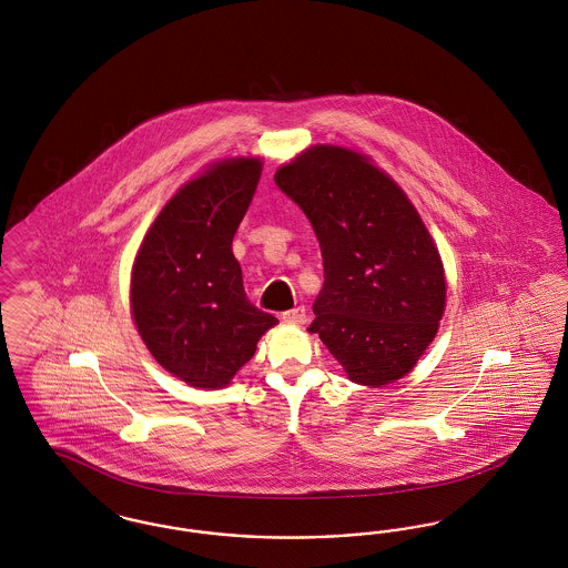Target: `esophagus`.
Returning <instances> with one entry per match:
<instances>
[{"label": "esophagus", "instance_id": "34e87169", "mask_svg": "<svg viewBox=\"0 0 568 568\" xmlns=\"http://www.w3.org/2000/svg\"><path fill=\"white\" fill-rule=\"evenodd\" d=\"M283 320L290 322V324H306V308L304 306H296L292 311H285Z\"/></svg>", "mask_w": 568, "mask_h": 568}]
</instances>
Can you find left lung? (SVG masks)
I'll use <instances>...</instances> for the list:
<instances>
[{
	"mask_svg": "<svg viewBox=\"0 0 568 568\" xmlns=\"http://www.w3.org/2000/svg\"><path fill=\"white\" fill-rule=\"evenodd\" d=\"M274 183L311 221L324 257L308 329L355 383L405 377L445 308L440 255L408 197L341 146L304 151L276 170Z\"/></svg>",
	"mask_w": 568,
	"mask_h": 568,
	"instance_id": "left-lung-1",
	"label": "left lung"
}]
</instances>
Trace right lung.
<instances>
[{
	"label": "right lung",
	"instance_id": "obj_1",
	"mask_svg": "<svg viewBox=\"0 0 568 568\" xmlns=\"http://www.w3.org/2000/svg\"><path fill=\"white\" fill-rule=\"evenodd\" d=\"M262 174L253 158L216 163L179 191L135 255L132 311L163 368L193 387H223L278 324L244 294L234 234Z\"/></svg>",
	"mask_w": 568,
	"mask_h": 568
}]
</instances>
